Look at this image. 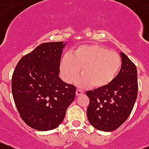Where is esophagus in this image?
Here are the masks:
<instances>
[{
    "instance_id": "esophagus-1",
    "label": "esophagus",
    "mask_w": 149,
    "mask_h": 149,
    "mask_svg": "<svg viewBox=\"0 0 149 149\" xmlns=\"http://www.w3.org/2000/svg\"><path fill=\"white\" fill-rule=\"evenodd\" d=\"M76 96H80V95L83 94L84 93V91H81V89H76Z\"/></svg>"
}]
</instances>
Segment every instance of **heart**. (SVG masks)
Instances as JSON below:
<instances>
[{
	"instance_id": "obj_1",
	"label": "heart",
	"mask_w": 149,
	"mask_h": 149,
	"mask_svg": "<svg viewBox=\"0 0 149 149\" xmlns=\"http://www.w3.org/2000/svg\"><path fill=\"white\" fill-rule=\"evenodd\" d=\"M121 57L118 53L110 51L97 45L79 46L71 53L61 58L60 69L64 79L72 82L80 72L77 80L81 87L92 84L93 88L105 87L111 83L120 71Z\"/></svg>"
}]
</instances>
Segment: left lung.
Instances as JSON below:
<instances>
[{"label": "left lung", "mask_w": 149, "mask_h": 149, "mask_svg": "<svg viewBox=\"0 0 149 149\" xmlns=\"http://www.w3.org/2000/svg\"><path fill=\"white\" fill-rule=\"evenodd\" d=\"M122 66L108 85L87 91L90 103L87 109L88 121L95 128L111 131L118 128L131 114L137 97L136 65L123 53Z\"/></svg>", "instance_id": "1"}]
</instances>
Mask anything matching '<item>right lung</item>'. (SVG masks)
<instances>
[{
	"label": "right lung",
	"instance_id": "1",
	"mask_svg": "<svg viewBox=\"0 0 149 149\" xmlns=\"http://www.w3.org/2000/svg\"><path fill=\"white\" fill-rule=\"evenodd\" d=\"M63 41L43 43L19 60L12 92L21 118L29 127L49 131L63 121L76 96V87L58 76Z\"/></svg>",
	"mask_w": 149,
	"mask_h": 149
}]
</instances>
